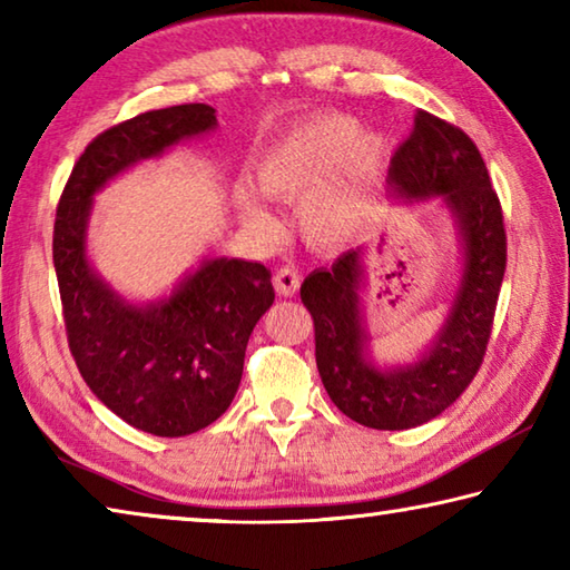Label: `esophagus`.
<instances>
[{
	"instance_id": "esophagus-1",
	"label": "esophagus",
	"mask_w": 570,
	"mask_h": 570,
	"mask_svg": "<svg viewBox=\"0 0 570 570\" xmlns=\"http://www.w3.org/2000/svg\"><path fill=\"white\" fill-rule=\"evenodd\" d=\"M298 284H302V276H298L296 268H278L274 276V286L282 296H294L298 292Z\"/></svg>"
}]
</instances>
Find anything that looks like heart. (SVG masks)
<instances>
[{"label":"heart","mask_w":570,"mask_h":570,"mask_svg":"<svg viewBox=\"0 0 570 570\" xmlns=\"http://www.w3.org/2000/svg\"><path fill=\"white\" fill-rule=\"evenodd\" d=\"M390 140L377 130H360L346 115H316L256 160L254 176L266 196L298 206V224L308 244L336 250L350 246L370 224L372 200L390 163ZM236 206L248 226L276 234V218L248 188H236Z\"/></svg>","instance_id":"b5f03b06"}]
</instances>
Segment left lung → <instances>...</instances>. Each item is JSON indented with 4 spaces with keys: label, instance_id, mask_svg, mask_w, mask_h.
I'll return each mask as SVG.
<instances>
[{
    "label": "left lung",
    "instance_id": "obj_1",
    "mask_svg": "<svg viewBox=\"0 0 570 570\" xmlns=\"http://www.w3.org/2000/svg\"><path fill=\"white\" fill-rule=\"evenodd\" d=\"M392 198H442L455 218L462 276L448 320L417 362L380 370L366 354L362 320V248L316 268L302 284L314 320L316 366L324 390L346 417L372 430H410L455 402L475 377L505 274V226L480 150L455 125L417 110L410 138L392 158Z\"/></svg>",
    "mask_w": 570,
    "mask_h": 570
}]
</instances>
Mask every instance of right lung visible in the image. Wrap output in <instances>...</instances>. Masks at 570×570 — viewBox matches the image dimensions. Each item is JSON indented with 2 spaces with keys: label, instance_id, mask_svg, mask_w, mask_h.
<instances>
[{
  "label": "right lung",
  "instance_id": "right-lung-1",
  "mask_svg": "<svg viewBox=\"0 0 570 570\" xmlns=\"http://www.w3.org/2000/svg\"><path fill=\"white\" fill-rule=\"evenodd\" d=\"M216 125L204 102L112 125L75 163L57 206L52 258L77 370L105 407L158 438L204 430L234 402L248 336L274 304L272 272L244 258H206L168 298L135 306L88 258L92 196L135 163Z\"/></svg>",
  "mask_w": 570,
  "mask_h": 570
}]
</instances>
